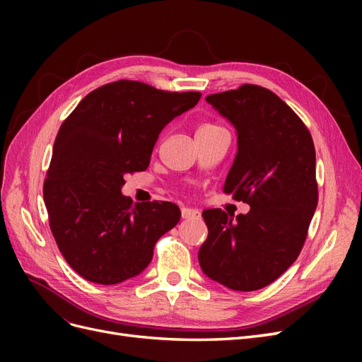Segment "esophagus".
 <instances>
[{"label":"esophagus","instance_id":"esophagus-1","mask_svg":"<svg viewBox=\"0 0 362 362\" xmlns=\"http://www.w3.org/2000/svg\"><path fill=\"white\" fill-rule=\"evenodd\" d=\"M181 216H182V218H201V211L196 210V208L182 206L181 208Z\"/></svg>","mask_w":362,"mask_h":362}]
</instances>
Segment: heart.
<instances>
[{
  "label": "heart",
  "instance_id": "heart-1",
  "mask_svg": "<svg viewBox=\"0 0 362 362\" xmlns=\"http://www.w3.org/2000/svg\"><path fill=\"white\" fill-rule=\"evenodd\" d=\"M217 125H213V124H206V125H202L199 129H202V128H216Z\"/></svg>",
  "mask_w": 362,
  "mask_h": 362
}]
</instances>
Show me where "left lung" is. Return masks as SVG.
Wrapping results in <instances>:
<instances>
[{"label": "left lung", "mask_w": 362, "mask_h": 362, "mask_svg": "<svg viewBox=\"0 0 362 362\" xmlns=\"http://www.w3.org/2000/svg\"><path fill=\"white\" fill-rule=\"evenodd\" d=\"M237 129V156L223 192L250 205L247 214L202 213L205 275L237 291L269 286L299 257L319 190L311 133L278 95L257 84L205 98Z\"/></svg>", "instance_id": "obj_1"}]
</instances>
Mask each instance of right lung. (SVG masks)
<instances>
[{"label": "right lung", "instance_id": "obj_1", "mask_svg": "<svg viewBox=\"0 0 362 362\" xmlns=\"http://www.w3.org/2000/svg\"><path fill=\"white\" fill-rule=\"evenodd\" d=\"M199 92H168L119 80L84 96L64 119L43 182L54 240L84 279L113 286L144 272L157 240L180 222L177 204L120 193L127 173L146 170L161 129Z\"/></svg>", "mask_w": 362, "mask_h": 362}]
</instances>
